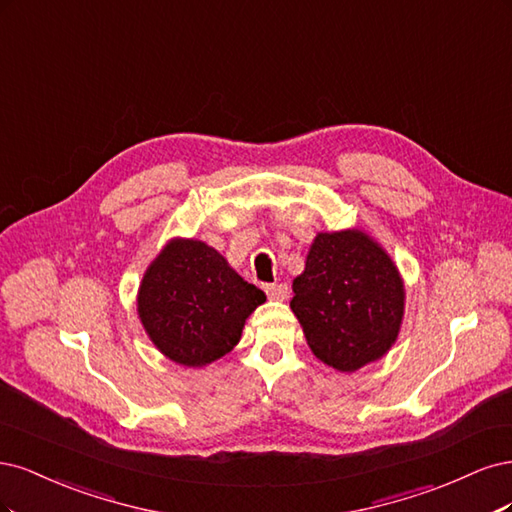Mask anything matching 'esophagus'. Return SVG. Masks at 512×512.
Returning a JSON list of instances; mask_svg holds the SVG:
<instances>
[{"instance_id":"34e87169","label":"esophagus","mask_w":512,"mask_h":512,"mask_svg":"<svg viewBox=\"0 0 512 512\" xmlns=\"http://www.w3.org/2000/svg\"><path fill=\"white\" fill-rule=\"evenodd\" d=\"M263 291L268 293L270 300H276V302H283L287 300L289 295V287L285 283H272V285H263Z\"/></svg>"}]
</instances>
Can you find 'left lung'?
Segmentation results:
<instances>
[{"instance_id": "1", "label": "left lung", "mask_w": 512, "mask_h": 512, "mask_svg": "<svg viewBox=\"0 0 512 512\" xmlns=\"http://www.w3.org/2000/svg\"><path fill=\"white\" fill-rule=\"evenodd\" d=\"M293 315L310 351L340 372L381 359L400 334L404 283L391 257L359 229L321 232L293 280Z\"/></svg>"}]
</instances>
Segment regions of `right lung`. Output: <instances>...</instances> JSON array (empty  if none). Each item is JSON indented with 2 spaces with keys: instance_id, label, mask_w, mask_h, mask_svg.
<instances>
[{
  "instance_id": "add662e5",
  "label": "right lung",
  "mask_w": 512,
  "mask_h": 512,
  "mask_svg": "<svg viewBox=\"0 0 512 512\" xmlns=\"http://www.w3.org/2000/svg\"><path fill=\"white\" fill-rule=\"evenodd\" d=\"M266 302L257 289L202 240H170L144 272L138 315L168 359L202 368L240 342L244 321Z\"/></svg>"
}]
</instances>
